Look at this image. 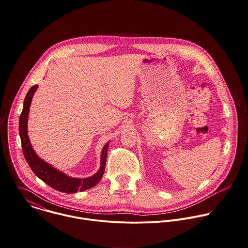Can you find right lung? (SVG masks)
<instances>
[{"instance_id":"right-lung-1","label":"right lung","mask_w":248,"mask_h":248,"mask_svg":"<svg viewBox=\"0 0 248 248\" xmlns=\"http://www.w3.org/2000/svg\"><path fill=\"white\" fill-rule=\"evenodd\" d=\"M38 85H33L28 92L25 100H24V107L23 111L19 118V134L21 138V144L23 153L25 159L27 160L29 166L32 170V171L37 175L42 181L48 184L52 189L66 193V194H74L77 192H82L87 189H90L97 185L101 179L104 170H105V163H106V156H107V149L109 144H106L101 151V163L99 171L91 177L78 179V178H72L67 176L66 174L60 172L56 169L52 168L49 164L41 160L33 149L29 140L28 130H27V124H28V115L30 111V106L31 103L32 96L36 91Z\"/></svg>"}]
</instances>
